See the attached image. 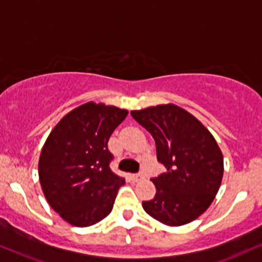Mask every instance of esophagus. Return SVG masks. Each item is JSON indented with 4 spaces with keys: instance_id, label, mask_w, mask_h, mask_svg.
I'll use <instances>...</instances> for the list:
<instances>
[{
    "instance_id": "1",
    "label": "esophagus",
    "mask_w": 262,
    "mask_h": 262,
    "mask_svg": "<svg viewBox=\"0 0 262 262\" xmlns=\"http://www.w3.org/2000/svg\"><path fill=\"white\" fill-rule=\"evenodd\" d=\"M129 178H130L133 182H138L141 179V174H130L129 176Z\"/></svg>"
}]
</instances>
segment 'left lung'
I'll list each match as a JSON object with an SVG mask.
<instances>
[{
	"mask_svg": "<svg viewBox=\"0 0 262 262\" xmlns=\"http://www.w3.org/2000/svg\"><path fill=\"white\" fill-rule=\"evenodd\" d=\"M130 115L152 135L157 160L167 169L151 179L156 194L143 201L145 212L171 227L196 220L212 204L223 178V155L213 135L174 103L134 110Z\"/></svg>",
	"mask_w": 262,
	"mask_h": 262,
	"instance_id": "8db88e82",
	"label": "left lung"
}]
</instances>
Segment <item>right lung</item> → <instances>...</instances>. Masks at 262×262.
<instances>
[{
	"label": "right lung",
	"instance_id": "add662e5",
	"mask_svg": "<svg viewBox=\"0 0 262 262\" xmlns=\"http://www.w3.org/2000/svg\"><path fill=\"white\" fill-rule=\"evenodd\" d=\"M102 102L75 107L43 144L39 181L47 203L69 225L89 227L110 215L124 178L111 171L110 137L127 117Z\"/></svg>",
	"mask_w": 262,
	"mask_h": 262
}]
</instances>
